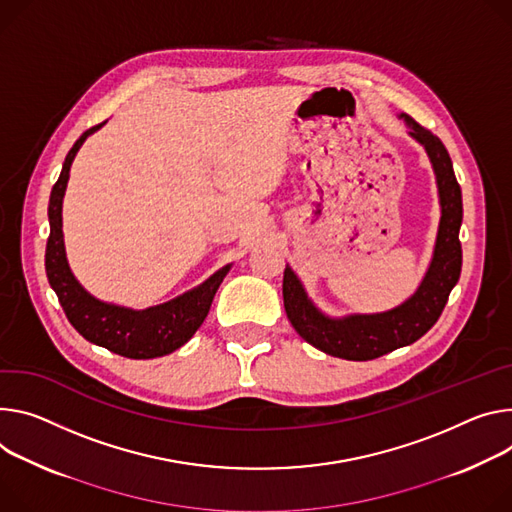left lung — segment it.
Here are the masks:
<instances>
[{
    "label": "left lung",
    "mask_w": 512,
    "mask_h": 512,
    "mask_svg": "<svg viewBox=\"0 0 512 512\" xmlns=\"http://www.w3.org/2000/svg\"><path fill=\"white\" fill-rule=\"evenodd\" d=\"M402 118L410 126V136H414L431 157L441 200V222L435 253L421 288L394 310L333 320L314 308L294 271L290 267L284 271V306L292 327L312 347L333 357L369 361L418 341L439 320L449 294L459 280V226L463 208L461 188L453 173L451 157L439 141V136H435L429 128L421 126L408 114H402Z\"/></svg>",
    "instance_id": "obj_1"
}]
</instances>
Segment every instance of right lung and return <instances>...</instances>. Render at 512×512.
<instances>
[{"instance_id":"obj_1","label":"right lung","mask_w":512,"mask_h":512,"mask_svg":"<svg viewBox=\"0 0 512 512\" xmlns=\"http://www.w3.org/2000/svg\"><path fill=\"white\" fill-rule=\"evenodd\" d=\"M104 124V122H102ZM102 124L85 130L77 143L65 157L63 171L53 185L49 202V220L51 235L46 241V277L51 288L57 292V298L75 327V331L89 343L106 347L112 353H118L128 359H153L167 355L181 345L188 343L194 333L202 327L204 318L212 306L214 294L222 284L230 265L216 271L210 280L200 288L183 294L167 304L153 306L147 310H128L112 304H104L89 296L73 277L63 243V196L69 181V169L75 159V153L83 145L85 138L102 128Z\"/></svg>"}]
</instances>
